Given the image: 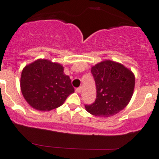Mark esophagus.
<instances>
[{"instance_id": "obj_1", "label": "esophagus", "mask_w": 159, "mask_h": 159, "mask_svg": "<svg viewBox=\"0 0 159 159\" xmlns=\"http://www.w3.org/2000/svg\"><path fill=\"white\" fill-rule=\"evenodd\" d=\"M81 87H77V88L75 89V92L78 93H81Z\"/></svg>"}]
</instances>
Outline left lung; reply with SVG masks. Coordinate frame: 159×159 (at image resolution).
Wrapping results in <instances>:
<instances>
[{"mask_svg": "<svg viewBox=\"0 0 159 159\" xmlns=\"http://www.w3.org/2000/svg\"><path fill=\"white\" fill-rule=\"evenodd\" d=\"M96 87L93 103L85 105L86 110L94 116H114L126 107L133 95L135 79L132 71L123 65L105 61L91 69Z\"/></svg>", "mask_w": 159, "mask_h": 159, "instance_id": "left-lung-1", "label": "left lung"}]
</instances>
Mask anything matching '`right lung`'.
Listing matches in <instances>:
<instances>
[{
  "label": "right lung",
  "instance_id": "1",
  "mask_svg": "<svg viewBox=\"0 0 159 159\" xmlns=\"http://www.w3.org/2000/svg\"><path fill=\"white\" fill-rule=\"evenodd\" d=\"M21 90L24 98L36 110L51 111L61 106L75 92L63 67L48 60H37L21 72Z\"/></svg>",
  "mask_w": 159,
  "mask_h": 159
}]
</instances>
